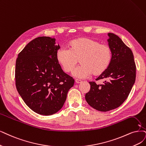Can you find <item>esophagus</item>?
<instances>
[{"label":"esophagus","mask_w":146,"mask_h":146,"mask_svg":"<svg viewBox=\"0 0 146 146\" xmlns=\"http://www.w3.org/2000/svg\"><path fill=\"white\" fill-rule=\"evenodd\" d=\"M75 82L77 83V84H80V83L82 82V80H80V79H75Z\"/></svg>","instance_id":"esophagus-1"}]
</instances>
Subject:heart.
I'll return each mask as SVG.
<instances>
[{
  "label": "heart",
  "instance_id": "1",
  "mask_svg": "<svg viewBox=\"0 0 146 146\" xmlns=\"http://www.w3.org/2000/svg\"><path fill=\"white\" fill-rule=\"evenodd\" d=\"M68 49L61 48L56 52V58L64 71L73 72L79 62L81 65L74 70L73 75L85 78L93 74L98 76L109 67L112 53L110 46L88 37L79 38L70 41Z\"/></svg>",
  "mask_w": 146,
  "mask_h": 146
}]
</instances>
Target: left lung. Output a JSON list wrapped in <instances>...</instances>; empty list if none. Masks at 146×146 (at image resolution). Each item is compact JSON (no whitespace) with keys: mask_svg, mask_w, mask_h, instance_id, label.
Returning a JSON list of instances; mask_svg holds the SVG:
<instances>
[{"mask_svg":"<svg viewBox=\"0 0 146 146\" xmlns=\"http://www.w3.org/2000/svg\"><path fill=\"white\" fill-rule=\"evenodd\" d=\"M108 40L112 57L109 67L96 79L103 84L90 82L85 100L91 107L102 112L119 107L130 93L136 78V65L131 49L115 34L109 33Z\"/></svg>","mask_w":146,"mask_h":146,"instance_id":"obj_1","label":"left lung"}]
</instances>
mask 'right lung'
<instances>
[{"label":"right lung","instance_id":"obj_1","mask_svg":"<svg viewBox=\"0 0 146 146\" xmlns=\"http://www.w3.org/2000/svg\"><path fill=\"white\" fill-rule=\"evenodd\" d=\"M59 48L55 38L40 36L29 42L16 59V88L26 105L41 115L60 110L74 83L56 60Z\"/></svg>","mask_w":146,"mask_h":146}]
</instances>
